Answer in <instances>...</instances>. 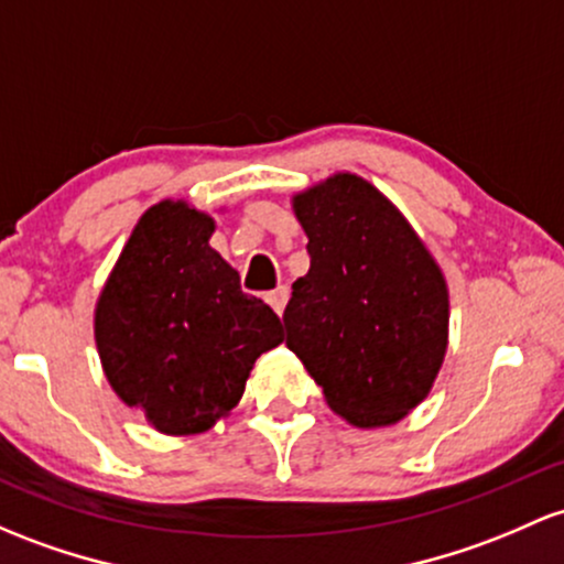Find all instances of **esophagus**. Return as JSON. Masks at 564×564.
I'll use <instances>...</instances> for the list:
<instances>
[{
    "mask_svg": "<svg viewBox=\"0 0 564 564\" xmlns=\"http://www.w3.org/2000/svg\"><path fill=\"white\" fill-rule=\"evenodd\" d=\"M264 300H268V305L272 307V311H275L278 315H281V313H283V307H286L289 289H286V286H278L275 292H270L268 296H264Z\"/></svg>",
    "mask_w": 564,
    "mask_h": 564,
    "instance_id": "34e87169",
    "label": "esophagus"
}]
</instances>
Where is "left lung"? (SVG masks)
<instances>
[{
  "instance_id": "1",
  "label": "left lung",
  "mask_w": 564,
  "mask_h": 564,
  "mask_svg": "<svg viewBox=\"0 0 564 564\" xmlns=\"http://www.w3.org/2000/svg\"><path fill=\"white\" fill-rule=\"evenodd\" d=\"M311 270L283 311L286 348L358 429L391 425L431 391L447 350L442 270L395 206L356 173L294 197Z\"/></svg>"
}]
</instances>
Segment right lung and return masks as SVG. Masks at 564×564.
<instances>
[{
	"mask_svg": "<svg viewBox=\"0 0 564 564\" xmlns=\"http://www.w3.org/2000/svg\"><path fill=\"white\" fill-rule=\"evenodd\" d=\"M214 219L163 200L139 219L96 305V345L115 393L160 433L208 431L243 395L281 318L240 289L208 246Z\"/></svg>",
	"mask_w": 564,
	"mask_h": 564,
	"instance_id": "obj_1",
	"label": "right lung"
}]
</instances>
